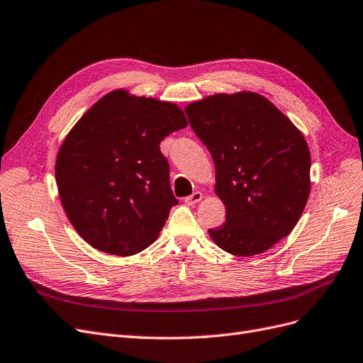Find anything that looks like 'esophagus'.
I'll use <instances>...</instances> for the list:
<instances>
[{
	"label": "esophagus",
	"instance_id": "obj_1",
	"mask_svg": "<svg viewBox=\"0 0 363 363\" xmlns=\"http://www.w3.org/2000/svg\"><path fill=\"white\" fill-rule=\"evenodd\" d=\"M202 197H203V194L202 193H200V191H194L193 194H190L189 197H185L184 199V202L186 203V205H196V203H199L200 202V200H202Z\"/></svg>",
	"mask_w": 363,
	"mask_h": 363
}]
</instances>
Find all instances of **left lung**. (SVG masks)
Segmentation results:
<instances>
[{"instance_id": "8db88e82", "label": "left lung", "mask_w": 363, "mask_h": 363, "mask_svg": "<svg viewBox=\"0 0 363 363\" xmlns=\"http://www.w3.org/2000/svg\"><path fill=\"white\" fill-rule=\"evenodd\" d=\"M190 125L216 164L225 223L209 236L239 257L264 252L290 235L311 190L303 134L257 92L213 94L186 104Z\"/></svg>"}]
</instances>
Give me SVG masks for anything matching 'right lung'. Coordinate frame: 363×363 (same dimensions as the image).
<instances>
[{"mask_svg": "<svg viewBox=\"0 0 363 363\" xmlns=\"http://www.w3.org/2000/svg\"><path fill=\"white\" fill-rule=\"evenodd\" d=\"M189 125L179 106L106 94L64 139L55 179L67 218L85 242L115 256L150 247L178 205L160 142Z\"/></svg>", "mask_w": 363, "mask_h": 363, "instance_id": "right-lung-1", "label": "right lung"}]
</instances>
